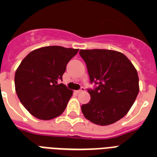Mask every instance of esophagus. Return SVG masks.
<instances>
[{"mask_svg": "<svg viewBox=\"0 0 157 157\" xmlns=\"http://www.w3.org/2000/svg\"><path fill=\"white\" fill-rule=\"evenodd\" d=\"M84 91H85V88H84V87H81V88H80L79 90H77V91H76V92H77L78 94V93L84 92Z\"/></svg>", "mask_w": 157, "mask_h": 157, "instance_id": "1", "label": "esophagus"}]
</instances>
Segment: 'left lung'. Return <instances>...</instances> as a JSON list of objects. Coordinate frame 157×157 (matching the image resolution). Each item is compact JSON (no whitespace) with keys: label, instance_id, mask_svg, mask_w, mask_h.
Segmentation results:
<instances>
[{"label":"left lung","instance_id":"1","mask_svg":"<svg viewBox=\"0 0 157 157\" xmlns=\"http://www.w3.org/2000/svg\"><path fill=\"white\" fill-rule=\"evenodd\" d=\"M90 82V102L81 106L83 115L92 123L106 126L126 116L138 92V72L128 58L109 49H81Z\"/></svg>","mask_w":157,"mask_h":157}]
</instances>
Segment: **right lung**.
Wrapping results in <instances>:
<instances>
[{
	"mask_svg": "<svg viewBox=\"0 0 157 157\" xmlns=\"http://www.w3.org/2000/svg\"><path fill=\"white\" fill-rule=\"evenodd\" d=\"M78 51L57 45L42 47L22 60L15 75L16 91L22 105L34 117L52 120L65 110L73 91L59 82Z\"/></svg>",
	"mask_w": 157,
	"mask_h": 157,
	"instance_id": "1",
	"label": "right lung"
}]
</instances>
